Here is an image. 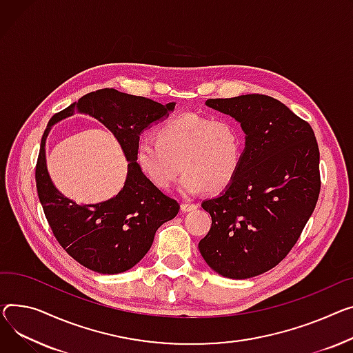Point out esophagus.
Listing matches in <instances>:
<instances>
[{"mask_svg":"<svg viewBox=\"0 0 353 353\" xmlns=\"http://www.w3.org/2000/svg\"><path fill=\"white\" fill-rule=\"evenodd\" d=\"M199 205L197 204H192V203H183L181 205H180V210L183 211V213H189V211H193V210H196Z\"/></svg>","mask_w":353,"mask_h":353,"instance_id":"34e87169","label":"esophagus"}]
</instances>
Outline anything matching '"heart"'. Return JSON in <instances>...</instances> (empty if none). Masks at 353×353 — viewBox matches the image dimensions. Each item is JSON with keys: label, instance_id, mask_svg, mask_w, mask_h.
<instances>
[{"label": "heart", "instance_id": "heart-1", "mask_svg": "<svg viewBox=\"0 0 353 353\" xmlns=\"http://www.w3.org/2000/svg\"><path fill=\"white\" fill-rule=\"evenodd\" d=\"M244 154V133L230 119L184 113L164 122L153 136H142L136 160L160 190H169L181 169L179 189L194 196L205 189L220 192L237 177Z\"/></svg>", "mask_w": 353, "mask_h": 353}]
</instances>
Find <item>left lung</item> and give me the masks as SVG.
Returning a JSON list of instances; mask_svg holds the SVG:
<instances>
[{
  "label": "left lung",
  "instance_id": "left-lung-1",
  "mask_svg": "<svg viewBox=\"0 0 353 353\" xmlns=\"http://www.w3.org/2000/svg\"><path fill=\"white\" fill-rule=\"evenodd\" d=\"M205 105L241 125L245 148L237 177L201 203L211 228L199 250L217 274L247 279L278 265L298 241L319 196V149L310 123L271 97Z\"/></svg>",
  "mask_w": 353,
  "mask_h": 353
}]
</instances>
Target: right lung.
Returning <instances> with one entry per match:
<instances>
[{
  "label": "right lung",
  "mask_w": 353,
  "mask_h": 353,
  "mask_svg": "<svg viewBox=\"0 0 353 353\" xmlns=\"http://www.w3.org/2000/svg\"><path fill=\"white\" fill-rule=\"evenodd\" d=\"M174 106L176 102L161 105L106 88L54 114L46 126L35 170L38 197L55 239L81 265L109 275L130 270L150 250L157 228L177 216L179 203L153 185L136 160L139 136L169 117ZM75 111L95 117L109 128L128 161L121 192L97 205H78L63 196L46 168L44 143L50 128Z\"/></svg>",
  "instance_id": "obj_1"
}]
</instances>
